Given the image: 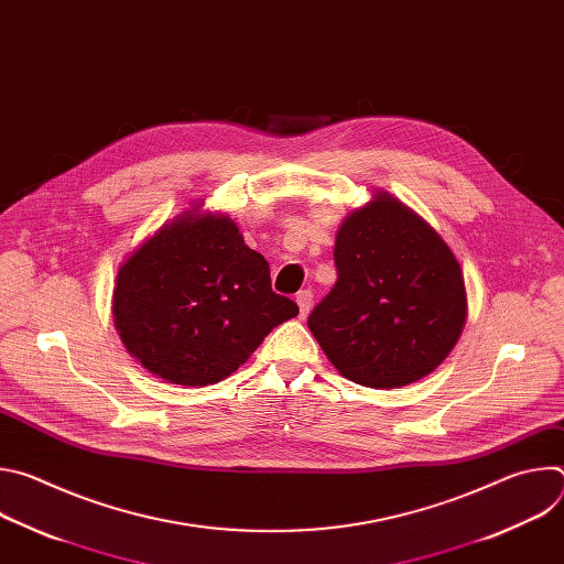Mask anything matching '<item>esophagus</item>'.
<instances>
[{"label":"esophagus","instance_id":"esophagus-1","mask_svg":"<svg viewBox=\"0 0 564 564\" xmlns=\"http://www.w3.org/2000/svg\"><path fill=\"white\" fill-rule=\"evenodd\" d=\"M296 305H299L301 318H305L307 312H310V307H312V292H310V290H301V292L296 294Z\"/></svg>","mask_w":564,"mask_h":564}]
</instances>
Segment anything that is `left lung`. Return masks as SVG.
I'll return each mask as SVG.
<instances>
[{
	"label": "left lung",
	"mask_w": 564,
	"mask_h": 564,
	"mask_svg": "<svg viewBox=\"0 0 564 564\" xmlns=\"http://www.w3.org/2000/svg\"><path fill=\"white\" fill-rule=\"evenodd\" d=\"M337 283L307 328L330 364L368 388L431 375L466 324L462 268L409 205L377 189L337 229Z\"/></svg>",
	"instance_id": "left-lung-1"
}]
</instances>
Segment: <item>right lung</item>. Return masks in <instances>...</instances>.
Segmentation results:
<instances>
[{
  "label": "right lung",
  "mask_w": 564,
  "mask_h": 564,
  "mask_svg": "<svg viewBox=\"0 0 564 564\" xmlns=\"http://www.w3.org/2000/svg\"><path fill=\"white\" fill-rule=\"evenodd\" d=\"M203 203L158 227L118 270L116 330L151 375L209 386L243 366L263 339L299 314L272 292L268 261L227 214Z\"/></svg>",
  "instance_id": "obj_1"
}]
</instances>
